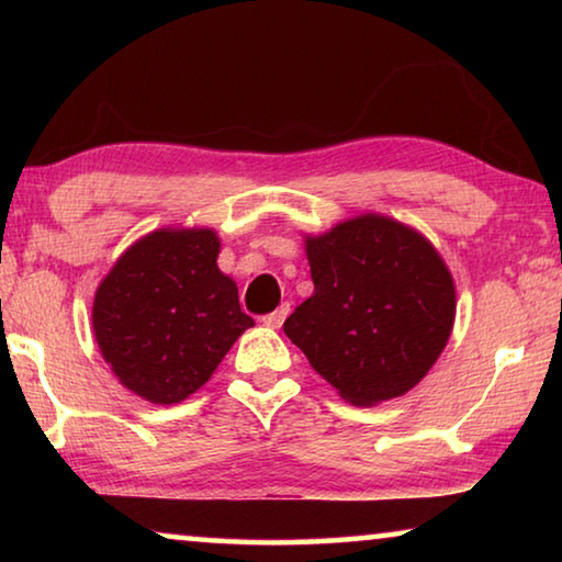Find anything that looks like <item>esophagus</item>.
<instances>
[{"instance_id": "34e87169", "label": "esophagus", "mask_w": 562, "mask_h": 562, "mask_svg": "<svg viewBox=\"0 0 562 562\" xmlns=\"http://www.w3.org/2000/svg\"><path fill=\"white\" fill-rule=\"evenodd\" d=\"M288 315H290V304H280L278 310L270 312V315H265L262 322H265V325H268V327L278 329V327H282V322H284V317H288Z\"/></svg>"}]
</instances>
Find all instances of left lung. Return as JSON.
<instances>
[{
	"label": "left lung",
	"mask_w": 562,
	"mask_h": 562,
	"mask_svg": "<svg viewBox=\"0 0 562 562\" xmlns=\"http://www.w3.org/2000/svg\"><path fill=\"white\" fill-rule=\"evenodd\" d=\"M315 292L284 319L312 369L355 406L414 389L451 337L453 278L422 233L359 215L304 237Z\"/></svg>",
	"instance_id": "left-lung-1"
}]
</instances>
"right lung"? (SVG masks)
I'll list each match as a JSON object with an SVG mask.
<instances>
[{"mask_svg":"<svg viewBox=\"0 0 562 562\" xmlns=\"http://www.w3.org/2000/svg\"><path fill=\"white\" fill-rule=\"evenodd\" d=\"M217 252L211 227H160L133 243L99 284L91 322L101 355L150 404L198 392L255 325Z\"/></svg>","mask_w":562,"mask_h":562,"instance_id":"1","label":"right lung"}]
</instances>
